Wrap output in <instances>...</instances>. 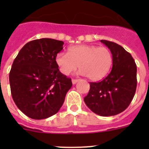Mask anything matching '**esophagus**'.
Instances as JSON below:
<instances>
[{"instance_id": "34e87169", "label": "esophagus", "mask_w": 149, "mask_h": 149, "mask_svg": "<svg viewBox=\"0 0 149 149\" xmlns=\"http://www.w3.org/2000/svg\"><path fill=\"white\" fill-rule=\"evenodd\" d=\"M72 84H75L77 82V81H78V80H77V79H72Z\"/></svg>"}]
</instances>
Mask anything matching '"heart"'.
Here are the masks:
<instances>
[{"instance_id":"1","label":"heart","mask_w":149,"mask_h":149,"mask_svg":"<svg viewBox=\"0 0 149 149\" xmlns=\"http://www.w3.org/2000/svg\"><path fill=\"white\" fill-rule=\"evenodd\" d=\"M56 63L60 72L68 75L76 68L78 73L92 81H98L107 74L112 66L113 56L108 48L95 45H76L68 48V53H59Z\"/></svg>"}]
</instances>
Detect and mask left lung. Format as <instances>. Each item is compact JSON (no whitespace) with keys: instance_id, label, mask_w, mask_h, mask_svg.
I'll use <instances>...</instances> for the list:
<instances>
[{"instance_id":"1","label":"left lung","mask_w":149,"mask_h":149,"mask_svg":"<svg viewBox=\"0 0 149 149\" xmlns=\"http://www.w3.org/2000/svg\"><path fill=\"white\" fill-rule=\"evenodd\" d=\"M110 50L113 68L104 80L89 83L84 102L93 113L101 116L120 113L127 108L136 89V65L134 58L119 45L101 40Z\"/></svg>"}]
</instances>
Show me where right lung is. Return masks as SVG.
<instances>
[{
    "mask_svg": "<svg viewBox=\"0 0 149 149\" xmlns=\"http://www.w3.org/2000/svg\"><path fill=\"white\" fill-rule=\"evenodd\" d=\"M63 44L48 38L30 41L13 61L10 72L12 97L18 108L31 119L56 114L72 87L71 78L60 72L55 60Z\"/></svg>",
    "mask_w": 149,
    "mask_h": 149,
    "instance_id": "right-lung-1",
    "label": "right lung"
}]
</instances>
